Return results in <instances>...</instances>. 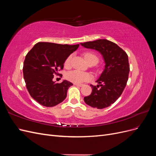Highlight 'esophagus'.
<instances>
[{
  "label": "esophagus",
  "instance_id": "34e87169",
  "mask_svg": "<svg viewBox=\"0 0 156 156\" xmlns=\"http://www.w3.org/2000/svg\"><path fill=\"white\" fill-rule=\"evenodd\" d=\"M75 85H76L77 87H82L83 84H78V83H75Z\"/></svg>",
  "mask_w": 156,
  "mask_h": 156
}]
</instances>
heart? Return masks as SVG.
<instances>
[{
    "instance_id": "1",
    "label": "heart",
    "mask_w": 156,
    "mask_h": 156,
    "mask_svg": "<svg viewBox=\"0 0 156 156\" xmlns=\"http://www.w3.org/2000/svg\"><path fill=\"white\" fill-rule=\"evenodd\" d=\"M84 56L88 64L93 62H96L98 63L99 61L98 56L96 54L92 53V52H86V53H84ZM71 60H72V55L68 56L66 58L64 62V65L66 67L69 66ZM66 77V79L68 81L78 84L88 81L92 79V75L90 73L81 72V71L79 70H73L71 71V72H69L68 73H67Z\"/></svg>"
}]
</instances>
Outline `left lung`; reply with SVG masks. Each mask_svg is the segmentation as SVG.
I'll return each instance as SVG.
<instances>
[{
    "mask_svg": "<svg viewBox=\"0 0 156 156\" xmlns=\"http://www.w3.org/2000/svg\"><path fill=\"white\" fill-rule=\"evenodd\" d=\"M81 45L98 51L105 62V69L96 81L99 84H90L92 92L84 98V101L94 108H106L118 100L126 86L129 72L128 56L119 45L105 39L84 42Z\"/></svg>",
    "mask_w": 156,
    "mask_h": 156,
    "instance_id": "left-lung-1",
    "label": "left lung"
}]
</instances>
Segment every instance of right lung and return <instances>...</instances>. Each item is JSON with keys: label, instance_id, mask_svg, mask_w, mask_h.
Wrapping results in <instances>:
<instances>
[{"label": "right lung", "instance_id": "add662e5", "mask_svg": "<svg viewBox=\"0 0 156 156\" xmlns=\"http://www.w3.org/2000/svg\"><path fill=\"white\" fill-rule=\"evenodd\" d=\"M77 45L38 42L26 55L23 64V77L30 96L45 107H53L62 102L73 84L64 80L61 83L53 81L59 75L65 60L79 48ZM62 75H61V76Z\"/></svg>", "mask_w": 156, "mask_h": 156}]
</instances>
